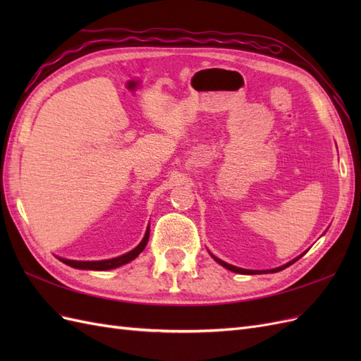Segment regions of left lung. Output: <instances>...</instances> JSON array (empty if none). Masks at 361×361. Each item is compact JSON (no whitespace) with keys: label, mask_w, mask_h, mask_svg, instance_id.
I'll return each mask as SVG.
<instances>
[{"label":"left lung","mask_w":361,"mask_h":361,"mask_svg":"<svg viewBox=\"0 0 361 361\" xmlns=\"http://www.w3.org/2000/svg\"><path fill=\"white\" fill-rule=\"evenodd\" d=\"M218 264H220L221 267H224V268H227V269H231V271H233V272H238V274H268V272H279V271H281V269H285V268H288L289 265H292L293 262H297L300 257H297V259H293L292 262H289V264H286V265H283V267H279V268H274V269H267V271H253V269H244V268H238V267H233V265H228V264H226V262H223V260H220L218 257H215V256H212Z\"/></svg>","instance_id":"obj_1"}]
</instances>
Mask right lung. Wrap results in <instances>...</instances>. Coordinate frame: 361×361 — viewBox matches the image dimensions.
<instances>
[{"label": "right lung", "instance_id": "obj_1", "mask_svg": "<svg viewBox=\"0 0 361 361\" xmlns=\"http://www.w3.org/2000/svg\"><path fill=\"white\" fill-rule=\"evenodd\" d=\"M149 241V227H147V232L143 238V241H141L133 251H129V253L123 255V256H118L114 259H108V260H96V262H81V260H69V259H61L59 257L63 264H66L72 268H78V269H94V271H106V269H113L117 267H122L128 262L134 260L141 251L145 250L146 244Z\"/></svg>", "mask_w": 361, "mask_h": 361}]
</instances>
